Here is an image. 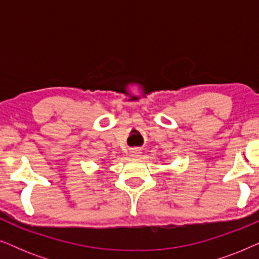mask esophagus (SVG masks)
Returning <instances> with one entry per match:
<instances>
[{
    "instance_id": "obj_1",
    "label": "esophagus",
    "mask_w": 259,
    "mask_h": 259,
    "mask_svg": "<svg viewBox=\"0 0 259 259\" xmlns=\"http://www.w3.org/2000/svg\"><path fill=\"white\" fill-rule=\"evenodd\" d=\"M140 154H141V151L139 150V148H132L130 152V155L132 158H139Z\"/></svg>"
}]
</instances>
